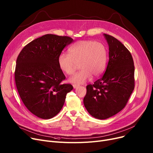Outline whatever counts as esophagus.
<instances>
[{
    "mask_svg": "<svg viewBox=\"0 0 153 153\" xmlns=\"http://www.w3.org/2000/svg\"><path fill=\"white\" fill-rule=\"evenodd\" d=\"M72 86H73L74 89H76L77 87H79V85H76V84H73V85H72Z\"/></svg>",
    "mask_w": 153,
    "mask_h": 153,
    "instance_id": "34e87169",
    "label": "esophagus"
}]
</instances>
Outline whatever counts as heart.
Instances as JSON below:
<instances>
[{
    "mask_svg": "<svg viewBox=\"0 0 153 153\" xmlns=\"http://www.w3.org/2000/svg\"><path fill=\"white\" fill-rule=\"evenodd\" d=\"M107 51L102 43L89 40L79 41L71 46L69 54L61 53L58 58L59 69L67 75L74 72L76 64L81 69L69 79V82L76 84L86 82L92 76L97 77L105 68Z\"/></svg>",
    "mask_w": 153,
    "mask_h": 153,
    "instance_id": "heart-1",
    "label": "heart"
}]
</instances>
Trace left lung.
<instances>
[{"instance_id": "1", "label": "left lung", "mask_w": 153, "mask_h": 153, "mask_svg": "<svg viewBox=\"0 0 153 153\" xmlns=\"http://www.w3.org/2000/svg\"><path fill=\"white\" fill-rule=\"evenodd\" d=\"M109 47L105 73L93 85H87L84 104L93 117L104 120L118 114L126 105L134 88L132 56L117 39L103 34Z\"/></svg>"}]
</instances>
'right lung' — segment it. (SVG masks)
Returning a JSON list of instances; mask_svg holds the SVG:
<instances>
[{
	"label": "right lung",
	"mask_w": 153,
	"mask_h": 153,
	"mask_svg": "<svg viewBox=\"0 0 153 153\" xmlns=\"http://www.w3.org/2000/svg\"><path fill=\"white\" fill-rule=\"evenodd\" d=\"M74 40L69 36L47 34L24 47L17 59L15 80L20 97L28 110L42 119H50L61 111L71 84L66 79L58 58Z\"/></svg>",
	"instance_id": "1"
}]
</instances>
